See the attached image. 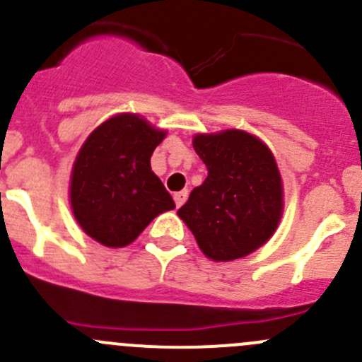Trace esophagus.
I'll use <instances>...</instances> for the list:
<instances>
[{"label": "esophagus", "mask_w": 362, "mask_h": 362, "mask_svg": "<svg viewBox=\"0 0 362 362\" xmlns=\"http://www.w3.org/2000/svg\"><path fill=\"white\" fill-rule=\"evenodd\" d=\"M187 194L189 192L185 191H180V192H175V196H173V199H175V204H177V206H182V204L185 203V199H187Z\"/></svg>", "instance_id": "1"}]
</instances>
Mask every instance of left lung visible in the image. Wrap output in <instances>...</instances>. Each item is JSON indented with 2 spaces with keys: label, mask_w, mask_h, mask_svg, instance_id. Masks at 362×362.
Returning <instances> with one entry per match:
<instances>
[{
  "label": "left lung",
  "mask_w": 362,
  "mask_h": 362,
  "mask_svg": "<svg viewBox=\"0 0 362 362\" xmlns=\"http://www.w3.org/2000/svg\"><path fill=\"white\" fill-rule=\"evenodd\" d=\"M208 177L177 211L199 249L214 261L245 257L279 228L284 189L272 151L247 131L196 134Z\"/></svg>",
  "instance_id": "left-lung-1"
}]
</instances>
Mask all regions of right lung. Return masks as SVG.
<instances>
[{
	"label": "right lung",
	"mask_w": 362,
	"mask_h": 362,
	"mask_svg": "<svg viewBox=\"0 0 362 362\" xmlns=\"http://www.w3.org/2000/svg\"><path fill=\"white\" fill-rule=\"evenodd\" d=\"M166 131L144 117L119 113L96 127L76 154L69 202L80 228L98 243L120 249L175 203L152 171Z\"/></svg>",
	"instance_id": "add662e5"
}]
</instances>
